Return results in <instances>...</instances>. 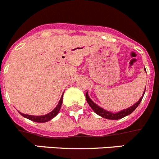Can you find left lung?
<instances>
[{
    "label": "left lung",
    "instance_id": "8db88e82",
    "mask_svg": "<svg viewBox=\"0 0 159 159\" xmlns=\"http://www.w3.org/2000/svg\"><path fill=\"white\" fill-rule=\"evenodd\" d=\"M144 70L146 71L145 68H144ZM144 92H145V91H144V93H143L142 97L140 98V100H138V102H136V103H135L133 106L130 107L129 108H127V109L122 110V111H119V112H117V113L110 112V111H106V110H104L103 108L99 107L98 105L96 104V103H94V102L90 98H89V96H88L87 92H86V101H87L88 104L89 105V107H90L93 110L94 112H95L97 114H98L99 116L103 117V118L109 119V120H118V119H121V118H123V117H126V116L131 114V113H132L133 111H134L137 107H138V106L139 105V103H141V100H142L143 97H144Z\"/></svg>",
    "mask_w": 159,
    "mask_h": 159
}]
</instances>
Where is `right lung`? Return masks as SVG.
<instances>
[{
    "mask_svg": "<svg viewBox=\"0 0 159 159\" xmlns=\"http://www.w3.org/2000/svg\"><path fill=\"white\" fill-rule=\"evenodd\" d=\"M62 97H61L58 105L56 107V108H55L52 111H51V112L48 113V114H45V115L33 116V115H28V114H22V113L21 112L19 113L20 114H21V116H23V117H25V118L29 119L30 120H32V121H34V122H38V123H44V122H47L48 121V120H52L53 117H55L56 115H57L59 110H60L61 106H62Z\"/></svg>",
    "mask_w": 159,
    "mask_h": 159,
    "instance_id": "add662e5",
    "label": "right lung"
}]
</instances>
